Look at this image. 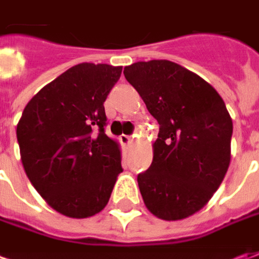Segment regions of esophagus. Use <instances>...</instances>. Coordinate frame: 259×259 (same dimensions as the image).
<instances>
[{
	"mask_svg": "<svg viewBox=\"0 0 259 259\" xmlns=\"http://www.w3.org/2000/svg\"><path fill=\"white\" fill-rule=\"evenodd\" d=\"M119 141L122 145H125V147H130L131 144H133V138L130 137V135H121L119 137Z\"/></svg>",
	"mask_w": 259,
	"mask_h": 259,
	"instance_id": "34e87169",
	"label": "esophagus"
}]
</instances>
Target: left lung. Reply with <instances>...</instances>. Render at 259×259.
Masks as SVG:
<instances>
[{"label":"left lung","mask_w":259,"mask_h":259,"mask_svg":"<svg viewBox=\"0 0 259 259\" xmlns=\"http://www.w3.org/2000/svg\"><path fill=\"white\" fill-rule=\"evenodd\" d=\"M124 75L159 124L152 164L137 178L144 204L165 221L188 218L212 198L230 166L232 119L225 102L172 61H140Z\"/></svg>","instance_id":"8db88e82"}]
</instances>
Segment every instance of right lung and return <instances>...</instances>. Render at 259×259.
<instances>
[{
  "label": "right lung",
  "instance_id": "obj_1",
  "mask_svg": "<svg viewBox=\"0 0 259 259\" xmlns=\"http://www.w3.org/2000/svg\"><path fill=\"white\" fill-rule=\"evenodd\" d=\"M122 67L82 62L31 98L17 124L24 171L57 212L88 218L108 204L121 147L104 131V102Z\"/></svg>",
  "mask_w": 259,
  "mask_h": 259
}]
</instances>
